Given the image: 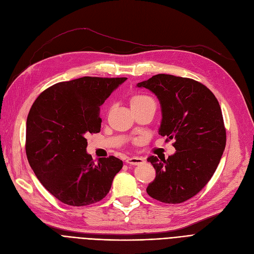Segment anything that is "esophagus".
I'll list each match as a JSON object with an SVG mask.
<instances>
[{
    "label": "esophagus",
    "instance_id": "1",
    "mask_svg": "<svg viewBox=\"0 0 254 254\" xmlns=\"http://www.w3.org/2000/svg\"><path fill=\"white\" fill-rule=\"evenodd\" d=\"M144 162V159L141 158V157H136V156H133V157H128L127 159V165H132V166H139L141 165V163Z\"/></svg>",
    "mask_w": 254,
    "mask_h": 254
}]
</instances>
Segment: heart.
Segmentation results:
<instances>
[{
	"label": "heart",
	"instance_id": "1",
	"mask_svg": "<svg viewBox=\"0 0 254 254\" xmlns=\"http://www.w3.org/2000/svg\"><path fill=\"white\" fill-rule=\"evenodd\" d=\"M129 102L133 110L142 108V106H145L148 104H156L152 97L148 95H143V94H136L132 96L129 99Z\"/></svg>",
	"mask_w": 254,
	"mask_h": 254
}]
</instances>
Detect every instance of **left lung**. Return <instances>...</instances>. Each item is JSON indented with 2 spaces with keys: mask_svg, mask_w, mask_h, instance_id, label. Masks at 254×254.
<instances>
[{
  "mask_svg": "<svg viewBox=\"0 0 254 254\" xmlns=\"http://www.w3.org/2000/svg\"><path fill=\"white\" fill-rule=\"evenodd\" d=\"M137 86L157 96L159 134L167 141L173 139L176 150L167 159L148 158L156 177L146 193L165 203L184 202L209 183L224 153L226 127L219 103L206 85L190 78L158 73Z\"/></svg>",
  "mask_w": 254,
  "mask_h": 254,
  "instance_id": "obj_1",
  "label": "left lung"
}]
</instances>
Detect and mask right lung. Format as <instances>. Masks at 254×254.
Wrapping results in <instances>:
<instances>
[{
  "instance_id": "1",
  "label": "right lung",
  "mask_w": 254,
  "mask_h": 254,
  "mask_svg": "<svg viewBox=\"0 0 254 254\" xmlns=\"http://www.w3.org/2000/svg\"><path fill=\"white\" fill-rule=\"evenodd\" d=\"M127 78L82 77L56 83L32 103L25 150L39 182L57 199L82 207L103 199L124 162L109 156L96 165L85 135L100 132V106Z\"/></svg>"
}]
</instances>
